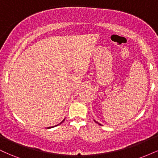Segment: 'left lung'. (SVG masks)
Returning a JSON list of instances; mask_svg holds the SVG:
<instances>
[{"label":"left lung","mask_w":158,"mask_h":158,"mask_svg":"<svg viewBox=\"0 0 158 158\" xmlns=\"http://www.w3.org/2000/svg\"><path fill=\"white\" fill-rule=\"evenodd\" d=\"M94 122H95L96 123H97V124H99V125H101L100 123H98V122H97V121H96V120H94Z\"/></svg>","instance_id":"left-lung-1"}]
</instances>
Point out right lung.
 <instances>
[{
    "instance_id": "right-lung-1",
    "label": "right lung",
    "mask_w": 158,
    "mask_h": 158,
    "mask_svg": "<svg viewBox=\"0 0 158 158\" xmlns=\"http://www.w3.org/2000/svg\"><path fill=\"white\" fill-rule=\"evenodd\" d=\"M64 119H65V118H64V119H63V120H62V121H61V122L60 123H59V124H58V125H56V126H51V127H48V128H54V127H56V126H59V125H60V124H61V123H62L63 122H64Z\"/></svg>"
}]
</instances>
